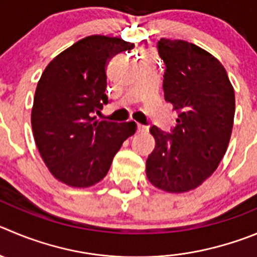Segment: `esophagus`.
I'll return each mask as SVG.
<instances>
[{"instance_id":"obj_1","label":"esophagus","mask_w":257,"mask_h":257,"mask_svg":"<svg viewBox=\"0 0 257 257\" xmlns=\"http://www.w3.org/2000/svg\"><path fill=\"white\" fill-rule=\"evenodd\" d=\"M148 128L146 125H142V124H137V133H145L147 132Z\"/></svg>"}]
</instances>
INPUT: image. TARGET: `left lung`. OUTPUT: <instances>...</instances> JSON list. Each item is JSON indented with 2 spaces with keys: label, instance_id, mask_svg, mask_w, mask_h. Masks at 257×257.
Listing matches in <instances>:
<instances>
[{
  "label": "left lung",
  "instance_id": "obj_1",
  "mask_svg": "<svg viewBox=\"0 0 257 257\" xmlns=\"http://www.w3.org/2000/svg\"><path fill=\"white\" fill-rule=\"evenodd\" d=\"M166 102L177 111L170 133L151 126L156 147L146 174L152 185L169 193H185L217 170L228 147L234 117V91L224 67L198 45L162 38Z\"/></svg>",
  "mask_w": 257,
  "mask_h": 257
}]
</instances>
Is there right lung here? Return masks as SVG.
<instances>
[{
	"label": "right lung",
	"mask_w": 257,
	"mask_h": 257,
	"mask_svg": "<svg viewBox=\"0 0 257 257\" xmlns=\"http://www.w3.org/2000/svg\"><path fill=\"white\" fill-rule=\"evenodd\" d=\"M133 43L91 35L58 54L43 72L31 126L43 161L61 183L88 188L105 177L112 158L137 131L134 121L96 120L109 102L106 64Z\"/></svg>",
	"instance_id": "right-lung-1"
}]
</instances>
